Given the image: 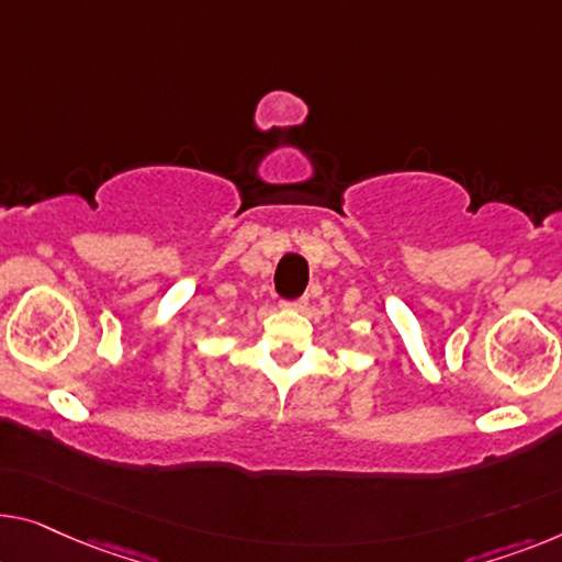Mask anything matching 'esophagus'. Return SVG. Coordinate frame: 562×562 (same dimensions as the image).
Segmentation results:
<instances>
[{"instance_id":"obj_1","label":"esophagus","mask_w":562,"mask_h":562,"mask_svg":"<svg viewBox=\"0 0 562 562\" xmlns=\"http://www.w3.org/2000/svg\"><path fill=\"white\" fill-rule=\"evenodd\" d=\"M305 305H307V300H305V297H300V300H288V303H280V307H282V310H305Z\"/></svg>"}]
</instances>
